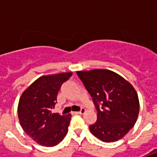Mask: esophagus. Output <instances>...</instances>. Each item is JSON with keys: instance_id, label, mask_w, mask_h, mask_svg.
<instances>
[{"instance_id": "obj_1", "label": "esophagus", "mask_w": 157, "mask_h": 157, "mask_svg": "<svg viewBox=\"0 0 157 157\" xmlns=\"http://www.w3.org/2000/svg\"><path fill=\"white\" fill-rule=\"evenodd\" d=\"M85 112H86V109H83V108H82V109H81V110H80L79 112H76L75 113H76V114H83V113H84Z\"/></svg>"}]
</instances>
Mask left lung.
<instances>
[{
    "label": "left lung",
    "instance_id": "1",
    "mask_svg": "<svg viewBox=\"0 0 157 157\" xmlns=\"http://www.w3.org/2000/svg\"><path fill=\"white\" fill-rule=\"evenodd\" d=\"M92 98L98 119L90 131L102 141L113 142L131 129L140 111L138 95L125 79L109 70L77 71Z\"/></svg>",
    "mask_w": 157,
    "mask_h": 157
}]
</instances>
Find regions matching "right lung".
<instances>
[{
	"label": "right lung",
	"instance_id": "add662e5",
	"mask_svg": "<svg viewBox=\"0 0 157 157\" xmlns=\"http://www.w3.org/2000/svg\"><path fill=\"white\" fill-rule=\"evenodd\" d=\"M71 72L44 75L37 79L22 93L18 103V118L26 134L43 146H55L68 132L71 115H59L52 110L60 86Z\"/></svg>",
	"mask_w": 157,
	"mask_h": 157
}]
</instances>
